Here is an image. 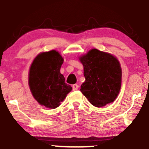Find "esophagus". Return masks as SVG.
I'll return each instance as SVG.
<instances>
[{
    "label": "esophagus",
    "mask_w": 149,
    "mask_h": 149,
    "mask_svg": "<svg viewBox=\"0 0 149 149\" xmlns=\"http://www.w3.org/2000/svg\"><path fill=\"white\" fill-rule=\"evenodd\" d=\"M72 88H73V91H76V90H77L78 89V85L77 84H74V85H73Z\"/></svg>",
    "instance_id": "esophagus-1"
}]
</instances>
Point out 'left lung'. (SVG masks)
I'll return each instance as SVG.
<instances>
[{
	"label": "left lung",
	"instance_id": "1",
	"mask_svg": "<svg viewBox=\"0 0 149 149\" xmlns=\"http://www.w3.org/2000/svg\"><path fill=\"white\" fill-rule=\"evenodd\" d=\"M79 59L85 78L80 87L82 93L96 107L114 102L121 87L122 70L118 60L97 49H92Z\"/></svg>",
	"mask_w": 149,
	"mask_h": 149
}]
</instances>
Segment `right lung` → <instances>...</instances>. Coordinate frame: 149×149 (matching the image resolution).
<instances>
[{"label": "right lung", "instance_id": "right-lung-1", "mask_svg": "<svg viewBox=\"0 0 149 149\" xmlns=\"http://www.w3.org/2000/svg\"><path fill=\"white\" fill-rule=\"evenodd\" d=\"M64 59L56 50L38 54L30 67L29 85L40 105L56 109L72 90L60 73Z\"/></svg>", "mask_w": 149, "mask_h": 149}]
</instances>
